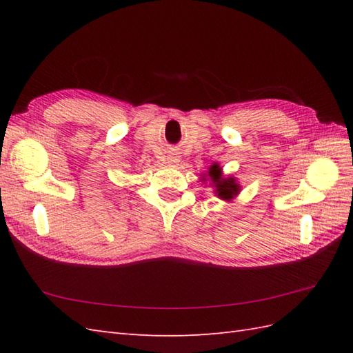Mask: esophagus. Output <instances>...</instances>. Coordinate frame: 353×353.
<instances>
[{
    "mask_svg": "<svg viewBox=\"0 0 353 353\" xmlns=\"http://www.w3.org/2000/svg\"><path fill=\"white\" fill-rule=\"evenodd\" d=\"M179 161H181V159H179L177 156H170L168 157V165H170V167H176V165L179 163Z\"/></svg>",
    "mask_w": 353,
    "mask_h": 353,
    "instance_id": "34e87169",
    "label": "esophagus"
}]
</instances>
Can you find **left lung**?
I'll return each mask as SVG.
<instances>
[{"mask_svg":"<svg viewBox=\"0 0 353 353\" xmlns=\"http://www.w3.org/2000/svg\"><path fill=\"white\" fill-rule=\"evenodd\" d=\"M200 181L203 183L209 182L214 188L215 196L224 201H232L241 192V186H239L236 179L234 176H224L223 168L216 162L209 165L206 172H201Z\"/></svg>","mask_w":353,"mask_h":353,"instance_id":"left-lung-1","label":"left lung"}]
</instances>
